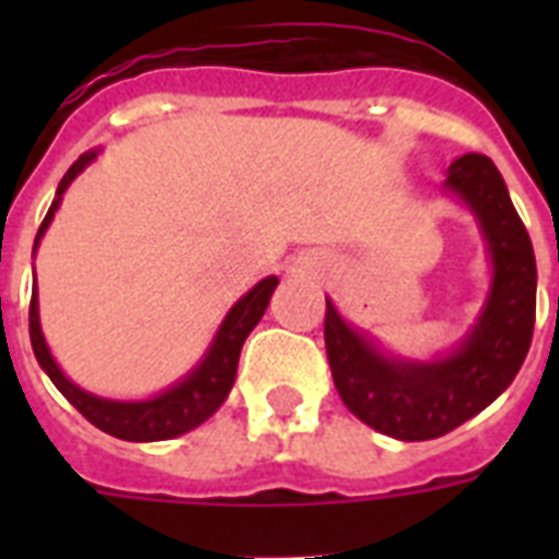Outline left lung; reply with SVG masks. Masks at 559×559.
Instances as JSON below:
<instances>
[{
  "mask_svg": "<svg viewBox=\"0 0 559 559\" xmlns=\"http://www.w3.org/2000/svg\"><path fill=\"white\" fill-rule=\"evenodd\" d=\"M447 186L464 197L493 254V289L476 331L441 362L385 359L328 301L324 348L348 412L400 441H429L490 406L525 362L537 319V261L502 174L481 153L450 165Z\"/></svg>",
  "mask_w": 559,
  "mask_h": 559,
  "instance_id": "left-lung-1",
  "label": "left lung"
}]
</instances>
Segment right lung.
<instances>
[{"instance_id":"1","label":"right lung","mask_w":559,"mask_h":559,"mask_svg":"<svg viewBox=\"0 0 559 559\" xmlns=\"http://www.w3.org/2000/svg\"><path fill=\"white\" fill-rule=\"evenodd\" d=\"M95 159V153H83L81 159L74 162L72 168L66 170V177L60 179V188H57V197L48 209L46 219L37 231V243L43 231L48 228L51 217H55L57 205H60V197L69 188L78 174H81L90 162ZM34 243V246H37ZM278 278L270 275L263 278L258 287H252L240 301H237L231 310H228L226 322L219 328L217 340L211 345L209 357L202 359L200 368L188 377L186 382H179L177 389H168L165 394L153 400H142V403H116V400H100L95 394H86L83 389H78L74 382H69L63 377V371L57 368V362L51 359L46 348V340L39 333V313H37V289L31 293V307H28V333H31V348H34V357L43 366V371L51 377L60 394H63L69 403H72L78 412H81L92 426H98L100 432L112 435V438H121V441H168V438H177V435L188 432L193 426H200L202 420H209L223 400L228 397V391L235 385L237 373V359H240V348H243L246 336L252 333V328L261 322L263 310L270 305L272 289H275Z\"/></svg>"}]
</instances>
